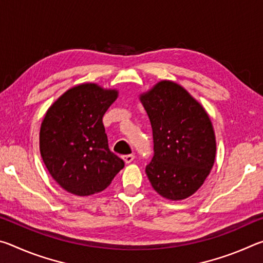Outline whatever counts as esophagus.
Returning <instances> with one entry per match:
<instances>
[{
  "mask_svg": "<svg viewBox=\"0 0 263 263\" xmlns=\"http://www.w3.org/2000/svg\"><path fill=\"white\" fill-rule=\"evenodd\" d=\"M123 160H124V162H125V163H131V162L133 161V160H135V155H133V154L124 155Z\"/></svg>",
  "mask_w": 263,
  "mask_h": 263,
  "instance_id": "obj_1",
  "label": "esophagus"
}]
</instances>
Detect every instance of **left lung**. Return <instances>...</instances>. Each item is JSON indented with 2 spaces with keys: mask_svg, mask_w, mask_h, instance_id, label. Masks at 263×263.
Here are the masks:
<instances>
[{
  "mask_svg": "<svg viewBox=\"0 0 263 263\" xmlns=\"http://www.w3.org/2000/svg\"><path fill=\"white\" fill-rule=\"evenodd\" d=\"M153 131L154 155L146 166L153 189L172 201L197 191L216 157L212 123L184 88L161 81L140 96Z\"/></svg>",
  "mask_w": 263,
  "mask_h": 263,
  "instance_id": "1",
  "label": "left lung"
}]
</instances>
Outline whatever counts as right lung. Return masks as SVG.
Wrapping results in <instances>:
<instances>
[{
  "label": "right lung",
  "mask_w": 263,
  "mask_h": 263,
  "mask_svg": "<svg viewBox=\"0 0 263 263\" xmlns=\"http://www.w3.org/2000/svg\"><path fill=\"white\" fill-rule=\"evenodd\" d=\"M117 95L95 83L80 84L60 96L44 117L39 136L43 161L70 194L100 193L124 167L109 148L102 122Z\"/></svg>",
  "instance_id": "1"
}]
</instances>
